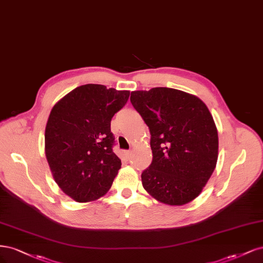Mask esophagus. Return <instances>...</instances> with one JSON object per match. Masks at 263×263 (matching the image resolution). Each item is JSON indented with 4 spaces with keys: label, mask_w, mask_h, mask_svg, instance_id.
Segmentation results:
<instances>
[{
    "label": "esophagus",
    "mask_w": 263,
    "mask_h": 263,
    "mask_svg": "<svg viewBox=\"0 0 263 263\" xmlns=\"http://www.w3.org/2000/svg\"><path fill=\"white\" fill-rule=\"evenodd\" d=\"M131 155H132V153H131V151H125L124 152V156H125V158H131Z\"/></svg>",
    "instance_id": "1"
}]
</instances>
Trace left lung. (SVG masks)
Returning a JSON list of instances; mask_svg holds the SVG:
<instances>
[{"label": "left lung", "instance_id": "8db88e82", "mask_svg": "<svg viewBox=\"0 0 263 263\" xmlns=\"http://www.w3.org/2000/svg\"><path fill=\"white\" fill-rule=\"evenodd\" d=\"M131 104L151 133L152 164L142 183L168 205L196 199L213 174L218 135L206 105L197 96L168 87L131 92Z\"/></svg>", "mask_w": 263, "mask_h": 263}]
</instances>
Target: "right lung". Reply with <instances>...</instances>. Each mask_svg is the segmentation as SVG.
<instances>
[{
	"mask_svg": "<svg viewBox=\"0 0 263 263\" xmlns=\"http://www.w3.org/2000/svg\"><path fill=\"white\" fill-rule=\"evenodd\" d=\"M129 96V90L86 84L66 94L50 112L45 133L48 164L59 187L76 202L95 201L111 187L121 160L112 151L110 122Z\"/></svg>",
	"mask_w": 263,
	"mask_h": 263,
	"instance_id": "add662e5",
	"label": "right lung"
}]
</instances>
